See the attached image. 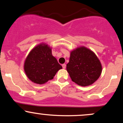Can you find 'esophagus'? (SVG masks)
<instances>
[{"label":"esophagus","instance_id":"34e87169","mask_svg":"<svg viewBox=\"0 0 123 123\" xmlns=\"http://www.w3.org/2000/svg\"><path fill=\"white\" fill-rule=\"evenodd\" d=\"M62 66L63 69H65L66 64H65V63H63V64H62Z\"/></svg>","mask_w":123,"mask_h":123}]
</instances>
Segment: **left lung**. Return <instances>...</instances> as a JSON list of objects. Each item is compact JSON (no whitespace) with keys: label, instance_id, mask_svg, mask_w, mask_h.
<instances>
[{"label":"left lung","instance_id":"obj_1","mask_svg":"<svg viewBox=\"0 0 123 123\" xmlns=\"http://www.w3.org/2000/svg\"><path fill=\"white\" fill-rule=\"evenodd\" d=\"M66 70L73 82L85 87L98 79L102 72V66L92 51L81 47L71 52Z\"/></svg>","mask_w":123,"mask_h":123}]
</instances>
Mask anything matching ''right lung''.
<instances>
[{
    "mask_svg": "<svg viewBox=\"0 0 123 123\" xmlns=\"http://www.w3.org/2000/svg\"><path fill=\"white\" fill-rule=\"evenodd\" d=\"M62 66L51 54L47 45L41 44L29 53L24 63V70L31 81L39 84L53 79Z\"/></svg>",
    "mask_w": 123,
    "mask_h": 123,
    "instance_id": "right-lung-1",
    "label": "right lung"
}]
</instances>
